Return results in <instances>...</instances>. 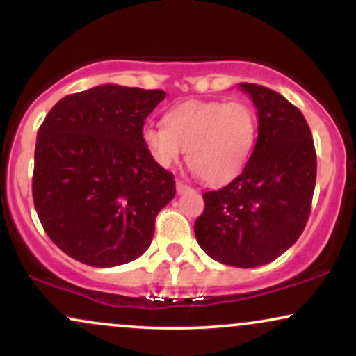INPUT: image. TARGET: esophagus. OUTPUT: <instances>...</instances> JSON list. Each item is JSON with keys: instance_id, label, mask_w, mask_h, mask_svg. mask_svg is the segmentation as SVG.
<instances>
[{"instance_id": "1", "label": "esophagus", "mask_w": 356, "mask_h": 356, "mask_svg": "<svg viewBox=\"0 0 356 356\" xmlns=\"http://www.w3.org/2000/svg\"><path fill=\"white\" fill-rule=\"evenodd\" d=\"M175 189H177V192H179V194H182V192L189 191V189H191V187H189V186H187V184H184L182 181H177V182H175Z\"/></svg>"}]
</instances>
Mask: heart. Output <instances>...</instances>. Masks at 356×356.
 <instances>
[{"mask_svg": "<svg viewBox=\"0 0 356 356\" xmlns=\"http://www.w3.org/2000/svg\"><path fill=\"white\" fill-rule=\"evenodd\" d=\"M257 137V117L246 102L187 100L167 112L165 125H147L142 142L161 167L187 150V162L202 182L224 186L246 167Z\"/></svg>", "mask_w": 356, "mask_h": 356, "instance_id": "b5f03b06", "label": "heart"}]
</instances>
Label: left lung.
Instances as JSON below:
<instances>
[{"instance_id": "obj_1", "label": "left lung", "mask_w": 356, "mask_h": 356, "mask_svg": "<svg viewBox=\"0 0 356 356\" xmlns=\"http://www.w3.org/2000/svg\"><path fill=\"white\" fill-rule=\"evenodd\" d=\"M257 108V140L246 167L222 189L204 192L195 219L199 246L227 266L271 263L308 222L316 150L301 110L275 90L239 83Z\"/></svg>"}]
</instances>
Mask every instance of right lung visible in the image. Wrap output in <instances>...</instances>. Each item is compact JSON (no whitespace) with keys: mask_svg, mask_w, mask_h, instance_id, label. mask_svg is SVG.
Segmentation results:
<instances>
[{"mask_svg":"<svg viewBox=\"0 0 356 356\" xmlns=\"http://www.w3.org/2000/svg\"><path fill=\"white\" fill-rule=\"evenodd\" d=\"M164 90L100 85L63 97L36 136L33 202L65 254L95 268L149 249L155 218L175 195L174 175L142 142Z\"/></svg>","mask_w":356,"mask_h":356,"instance_id":"add662e5","label":"right lung"}]
</instances>
